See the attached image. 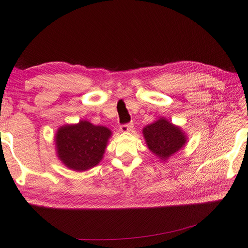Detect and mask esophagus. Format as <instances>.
<instances>
[{
    "label": "esophagus",
    "mask_w": 248,
    "mask_h": 248,
    "mask_svg": "<svg viewBox=\"0 0 248 248\" xmlns=\"http://www.w3.org/2000/svg\"><path fill=\"white\" fill-rule=\"evenodd\" d=\"M133 124H123L120 126V131L121 132H129L132 130Z\"/></svg>",
    "instance_id": "34e87169"
}]
</instances>
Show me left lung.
Instances as JSON below:
<instances>
[{"label": "left lung", "instance_id": "1", "mask_svg": "<svg viewBox=\"0 0 248 248\" xmlns=\"http://www.w3.org/2000/svg\"><path fill=\"white\" fill-rule=\"evenodd\" d=\"M142 134L150 151L163 161L178 152L186 142V136L181 127L170 123L165 118L147 125L142 129Z\"/></svg>", "mask_w": 248, "mask_h": 248}]
</instances>
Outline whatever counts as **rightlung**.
<instances>
[{"mask_svg": "<svg viewBox=\"0 0 248 248\" xmlns=\"http://www.w3.org/2000/svg\"><path fill=\"white\" fill-rule=\"evenodd\" d=\"M110 135L108 128L88 121L62 126L55 135L57 157L67 168L85 171L104 158Z\"/></svg>", "mask_w": 248, "mask_h": 248, "instance_id": "1", "label": "right lung"}]
</instances>
